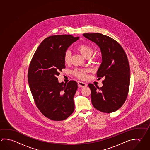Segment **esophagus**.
Listing matches in <instances>:
<instances>
[{"mask_svg":"<svg viewBox=\"0 0 150 150\" xmlns=\"http://www.w3.org/2000/svg\"><path fill=\"white\" fill-rule=\"evenodd\" d=\"M78 85L79 87H86L87 86V85L85 83H84L83 82H81V81H78L77 82Z\"/></svg>","mask_w":150,"mask_h":150,"instance_id":"34e87169","label":"esophagus"}]
</instances>
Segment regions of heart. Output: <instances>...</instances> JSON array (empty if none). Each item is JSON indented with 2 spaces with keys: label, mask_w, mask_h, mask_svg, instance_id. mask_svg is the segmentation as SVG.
<instances>
[{
  "label": "heart",
  "mask_w": 150,
  "mask_h": 150,
  "mask_svg": "<svg viewBox=\"0 0 150 150\" xmlns=\"http://www.w3.org/2000/svg\"><path fill=\"white\" fill-rule=\"evenodd\" d=\"M77 50L85 58H88L93 53V48L87 44H81L78 46ZM71 52L70 50H66L64 54V62L66 64H69L71 62ZM74 76L80 79H85L87 76V71L84 69H75L72 71Z\"/></svg>",
  "instance_id": "heart-1"
}]
</instances>
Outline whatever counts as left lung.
Masks as SVG:
<instances>
[{"label": "left lung", "mask_w": 150, "mask_h": 150, "mask_svg": "<svg viewBox=\"0 0 150 150\" xmlns=\"http://www.w3.org/2000/svg\"><path fill=\"white\" fill-rule=\"evenodd\" d=\"M83 35L99 46L102 55L97 76L104 77L103 86L96 88L88 84L92 104L103 113L115 112L123 105L129 93L130 68L126 53L117 42L109 36L100 33Z\"/></svg>", "instance_id": "1"}]
</instances>
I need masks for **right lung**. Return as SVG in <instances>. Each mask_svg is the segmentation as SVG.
Instances as JSON below:
<instances>
[{
  "mask_svg": "<svg viewBox=\"0 0 150 150\" xmlns=\"http://www.w3.org/2000/svg\"><path fill=\"white\" fill-rule=\"evenodd\" d=\"M79 39L71 35L46 38L29 64L28 81L35 104L45 117L53 121L65 120L75 109L74 97L77 83L75 81L59 83L57 76L65 68V52Z\"/></svg>",
  "mask_w": 150,
  "mask_h": 150,
  "instance_id": "add662e5",
  "label": "right lung"
}]
</instances>
